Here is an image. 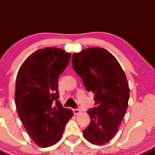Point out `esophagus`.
Wrapping results in <instances>:
<instances>
[{"label":"esophagus","instance_id":"obj_1","mask_svg":"<svg viewBox=\"0 0 155 155\" xmlns=\"http://www.w3.org/2000/svg\"><path fill=\"white\" fill-rule=\"evenodd\" d=\"M73 111H74V114L75 115H77L81 113V110L79 109V108H74V109H73Z\"/></svg>","mask_w":155,"mask_h":155}]
</instances>
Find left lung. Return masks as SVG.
Masks as SVG:
<instances>
[{"instance_id":"left-lung-1","label":"left lung","mask_w":155,"mask_h":155,"mask_svg":"<svg viewBox=\"0 0 155 155\" xmlns=\"http://www.w3.org/2000/svg\"><path fill=\"white\" fill-rule=\"evenodd\" d=\"M72 64L87 91L95 93L96 107L87 111L91 121L83 130L84 137L92 144L104 145L116 136L127 111V77L113 54L101 47L74 53Z\"/></svg>"}]
</instances>
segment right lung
I'll list each match as a JSON object with an SVG mask.
<instances>
[{
  "mask_svg": "<svg viewBox=\"0 0 155 155\" xmlns=\"http://www.w3.org/2000/svg\"><path fill=\"white\" fill-rule=\"evenodd\" d=\"M70 58L71 53L59 48L38 49L25 60L17 74V114L29 136L41 147L59 141L74 115L58 101V79Z\"/></svg>",
  "mask_w": 155,
  "mask_h": 155,
  "instance_id": "obj_1",
  "label": "right lung"
}]
</instances>
